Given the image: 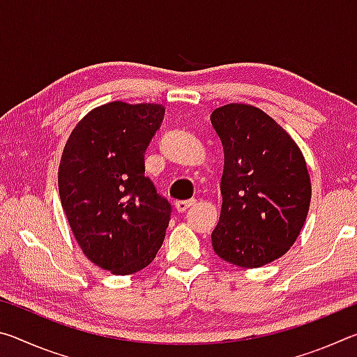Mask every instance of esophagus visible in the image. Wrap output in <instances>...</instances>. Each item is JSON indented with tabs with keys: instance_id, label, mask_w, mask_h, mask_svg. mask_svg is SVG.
<instances>
[{
	"instance_id": "1",
	"label": "esophagus",
	"mask_w": 357,
	"mask_h": 357,
	"mask_svg": "<svg viewBox=\"0 0 357 357\" xmlns=\"http://www.w3.org/2000/svg\"><path fill=\"white\" fill-rule=\"evenodd\" d=\"M195 203H197L195 198H190V200H179V202L174 203V208H176L178 213H184V211H187L190 206H193Z\"/></svg>"
}]
</instances>
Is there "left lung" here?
Returning a JSON list of instances; mask_svg holds the SVG:
<instances>
[{
	"label": "left lung",
	"mask_w": 357,
	"mask_h": 357,
	"mask_svg": "<svg viewBox=\"0 0 357 357\" xmlns=\"http://www.w3.org/2000/svg\"><path fill=\"white\" fill-rule=\"evenodd\" d=\"M211 123L225 159L214 252L259 268L285 255L304 227L312 198L305 159L288 132L253 105L215 108Z\"/></svg>",
	"instance_id": "left-lung-1"
}]
</instances>
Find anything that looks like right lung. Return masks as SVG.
Here are the masks:
<instances>
[{"instance_id": "right-lung-1", "label": "right lung", "mask_w": 357, "mask_h": 357, "mask_svg": "<svg viewBox=\"0 0 357 357\" xmlns=\"http://www.w3.org/2000/svg\"><path fill=\"white\" fill-rule=\"evenodd\" d=\"M164 114L160 104L110 102L80 119L66 142L61 206L82 252L112 274L146 268L165 239L172 206L144 176V151Z\"/></svg>"}]
</instances>
